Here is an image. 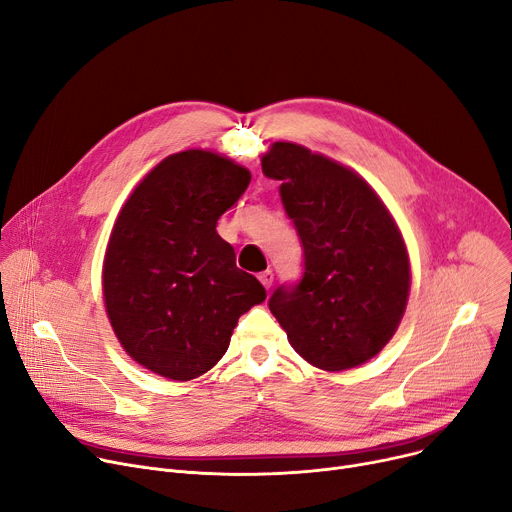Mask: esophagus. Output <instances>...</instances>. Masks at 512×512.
<instances>
[{
    "label": "esophagus",
    "mask_w": 512,
    "mask_h": 512,
    "mask_svg": "<svg viewBox=\"0 0 512 512\" xmlns=\"http://www.w3.org/2000/svg\"><path fill=\"white\" fill-rule=\"evenodd\" d=\"M259 280H261V284H263L267 290H270L272 284H274V272H272V270L261 272V274H259Z\"/></svg>",
    "instance_id": "obj_1"
}]
</instances>
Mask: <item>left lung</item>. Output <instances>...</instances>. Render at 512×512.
I'll return each instance as SVG.
<instances>
[{
  "label": "left lung",
  "instance_id": "left-lung-1",
  "mask_svg": "<svg viewBox=\"0 0 512 512\" xmlns=\"http://www.w3.org/2000/svg\"><path fill=\"white\" fill-rule=\"evenodd\" d=\"M280 180L286 215L299 232L305 272L278 286L270 311L305 361L326 371L378 355L407 309L411 267L405 240L373 188L338 161L294 143L261 159Z\"/></svg>",
  "mask_w": 512,
  "mask_h": 512
}]
</instances>
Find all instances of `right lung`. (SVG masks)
<instances>
[{
	"mask_svg": "<svg viewBox=\"0 0 512 512\" xmlns=\"http://www.w3.org/2000/svg\"><path fill=\"white\" fill-rule=\"evenodd\" d=\"M251 172L203 149L166 157L139 182L103 259V301L124 351L176 382L199 378L228 351L238 317L265 301L215 226Z\"/></svg>",
	"mask_w": 512,
	"mask_h": 512,
	"instance_id": "obj_1",
	"label": "right lung"
}]
</instances>
